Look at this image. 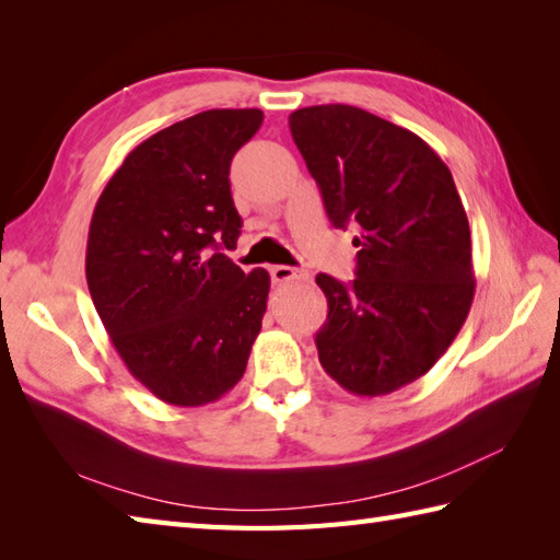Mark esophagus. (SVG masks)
I'll return each mask as SVG.
<instances>
[{"label":"esophagus","mask_w":560,"mask_h":560,"mask_svg":"<svg viewBox=\"0 0 560 560\" xmlns=\"http://www.w3.org/2000/svg\"><path fill=\"white\" fill-rule=\"evenodd\" d=\"M269 273H271V279L277 281V283L293 281V279H301V277H303V273H301L299 269L287 267V265H277V267H271V269H269Z\"/></svg>","instance_id":"34e87169"}]
</instances>
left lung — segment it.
<instances>
[{
  "label": "left lung",
  "mask_w": 560,
  "mask_h": 560,
  "mask_svg": "<svg viewBox=\"0 0 560 560\" xmlns=\"http://www.w3.org/2000/svg\"><path fill=\"white\" fill-rule=\"evenodd\" d=\"M289 127L329 221L353 225L355 279L317 273L319 363L359 397L425 375L469 315V221L447 165L421 137L353 105H313Z\"/></svg>",
  "instance_id": "8db88e82"
}]
</instances>
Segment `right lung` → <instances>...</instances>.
<instances>
[{
  "mask_svg": "<svg viewBox=\"0 0 560 560\" xmlns=\"http://www.w3.org/2000/svg\"><path fill=\"white\" fill-rule=\"evenodd\" d=\"M257 108L205 110L129 151L93 209L86 281L127 371L175 407L237 385L267 313L269 273L233 249L243 219L231 161L255 137Z\"/></svg>",
  "mask_w": 560,
  "mask_h": 560,
  "instance_id": "right-lung-1",
  "label": "right lung"
}]
</instances>
